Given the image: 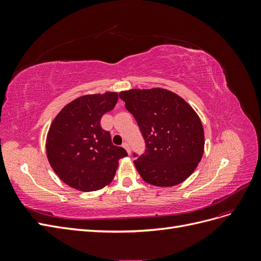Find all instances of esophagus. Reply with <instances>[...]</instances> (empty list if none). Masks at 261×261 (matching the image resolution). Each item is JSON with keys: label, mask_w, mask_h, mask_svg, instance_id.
Returning <instances> with one entry per match:
<instances>
[{"label": "esophagus", "mask_w": 261, "mask_h": 261, "mask_svg": "<svg viewBox=\"0 0 261 261\" xmlns=\"http://www.w3.org/2000/svg\"><path fill=\"white\" fill-rule=\"evenodd\" d=\"M122 146L125 148L126 151H127L128 153H130V148H129V145H128V143H126V141H125V143H123V145H122Z\"/></svg>", "instance_id": "obj_1"}]
</instances>
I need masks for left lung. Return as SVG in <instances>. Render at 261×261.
I'll use <instances>...</instances> for the list:
<instances>
[{
  "mask_svg": "<svg viewBox=\"0 0 261 261\" xmlns=\"http://www.w3.org/2000/svg\"><path fill=\"white\" fill-rule=\"evenodd\" d=\"M120 98L145 139V153H133L141 178L170 187L191 176L204 148L202 124L194 109L176 93L161 88L122 91Z\"/></svg>",
  "mask_w": 261,
  "mask_h": 261,
  "instance_id": "obj_1",
  "label": "left lung"
}]
</instances>
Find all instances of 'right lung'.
I'll list each match as a JSON object with an SVG mask.
<instances>
[{
  "label": "right lung",
  "mask_w": 261,
  "mask_h": 261,
  "mask_svg": "<svg viewBox=\"0 0 261 261\" xmlns=\"http://www.w3.org/2000/svg\"><path fill=\"white\" fill-rule=\"evenodd\" d=\"M116 92L88 94L72 101L54 118L46 138V155L53 171L68 186L93 192L111 183L118 160L127 155L114 146L101 117L114 109Z\"/></svg>",
  "instance_id": "obj_1"
}]
</instances>
